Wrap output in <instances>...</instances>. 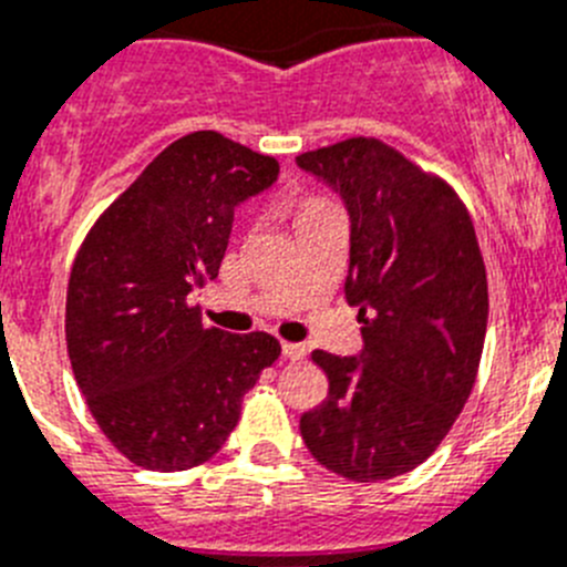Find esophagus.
I'll use <instances>...</instances> for the list:
<instances>
[{
    "label": "esophagus",
    "mask_w": 567,
    "mask_h": 567,
    "mask_svg": "<svg viewBox=\"0 0 567 567\" xmlns=\"http://www.w3.org/2000/svg\"><path fill=\"white\" fill-rule=\"evenodd\" d=\"M305 353H308V350H305L302 344H293V341H282V355H285V359L299 361V359H305Z\"/></svg>",
    "instance_id": "esophagus-1"
}]
</instances>
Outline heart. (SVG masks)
Segmentation results:
<instances>
[{"label":"heart","instance_id":"b5f03b06","mask_svg":"<svg viewBox=\"0 0 567 567\" xmlns=\"http://www.w3.org/2000/svg\"><path fill=\"white\" fill-rule=\"evenodd\" d=\"M330 203L324 200V197H302V200L296 203V220L299 217H305V214H313V212H321V208H328Z\"/></svg>","mask_w":567,"mask_h":567}]
</instances>
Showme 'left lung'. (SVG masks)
Wrapping results in <instances>:
<instances>
[{
	"label": "left lung",
	"mask_w": 567,
	"mask_h": 567,
	"mask_svg": "<svg viewBox=\"0 0 567 567\" xmlns=\"http://www.w3.org/2000/svg\"><path fill=\"white\" fill-rule=\"evenodd\" d=\"M350 214L344 296L359 308V355L313 350L330 381L299 421L305 446L347 481L412 472L468 401L488 321V285L472 217L455 188L375 137L305 152Z\"/></svg>",
	"instance_id": "left-lung-1"
}]
</instances>
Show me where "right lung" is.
Instances as JSON below:
<instances>
[{"instance_id":"right-lung-1","label":"right lung","mask_w":567,"mask_h":567,"mask_svg":"<svg viewBox=\"0 0 567 567\" xmlns=\"http://www.w3.org/2000/svg\"><path fill=\"white\" fill-rule=\"evenodd\" d=\"M279 163L220 132L161 152L99 217L68 285V353L112 446L135 466L183 472L220 452L243 395L279 359L268 333L206 328L188 296L217 277L234 208Z\"/></svg>"}]
</instances>
